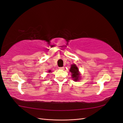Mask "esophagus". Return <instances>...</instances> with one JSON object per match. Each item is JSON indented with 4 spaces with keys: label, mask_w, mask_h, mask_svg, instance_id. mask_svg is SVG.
Masks as SVG:
<instances>
[{
    "label": "esophagus",
    "mask_w": 123,
    "mask_h": 123,
    "mask_svg": "<svg viewBox=\"0 0 123 123\" xmlns=\"http://www.w3.org/2000/svg\"><path fill=\"white\" fill-rule=\"evenodd\" d=\"M59 69H61V70H64V67H59Z\"/></svg>",
    "instance_id": "34e87169"
}]
</instances>
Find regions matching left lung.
<instances>
[{
    "label": "left lung",
    "instance_id": "obj_1",
    "mask_svg": "<svg viewBox=\"0 0 123 123\" xmlns=\"http://www.w3.org/2000/svg\"><path fill=\"white\" fill-rule=\"evenodd\" d=\"M70 71L72 73V77L74 80L77 81L80 79V74L79 72V69L75 65L73 64L71 65Z\"/></svg>",
    "mask_w": 123,
    "mask_h": 123
}]
</instances>
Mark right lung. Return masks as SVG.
Wrapping results in <instances>:
<instances>
[{"label":"right lung","instance_id":"1","mask_svg":"<svg viewBox=\"0 0 123 123\" xmlns=\"http://www.w3.org/2000/svg\"><path fill=\"white\" fill-rule=\"evenodd\" d=\"M49 72H51V70H49Z\"/></svg>","mask_w":123,"mask_h":123}]
</instances>
